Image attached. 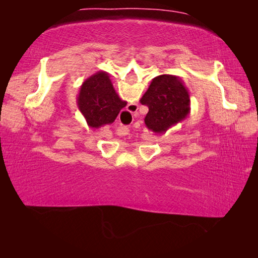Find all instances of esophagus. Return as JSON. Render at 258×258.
<instances>
[{
    "mask_svg": "<svg viewBox=\"0 0 258 258\" xmlns=\"http://www.w3.org/2000/svg\"><path fill=\"white\" fill-rule=\"evenodd\" d=\"M138 108H139L138 104L131 103V104H128V106H127V109H126V112H128V113H135V112H137V110H138ZM123 128H124L125 132H127V131H128V127H126V126H124Z\"/></svg>",
    "mask_w": 258,
    "mask_h": 258,
    "instance_id": "obj_1",
    "label": "esophagus"
}]
</instances>
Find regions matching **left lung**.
<instances>
[{
  "mask_svg": "<svg viewBox=\"0 0 258 258\" xmlns=\"http://www.w3.org/2000/svg\"><path fill=\"white\" fill-rule=\"evenodd\" d=\"M140 102L149 108L145 123L155 133H165L190 112L189 91L180 77L167 74L152 80Z\"/></svg>",
  "mask_w": 258,
  "mask_h": 258,
  "instance_id": "obj_1",
  "label": "left lung"
}]
</instances>
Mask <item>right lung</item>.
I'll use <instances>...</instances> for the list:
<instances>
[{
  "mask_svg": "<svg viewBox=\"0 0 258 258\" xmlns=\"http://www.w3.org/2000/svg\"><path fill=\"white\" fill-rule=\"evenodd\" d=\"M126 104L116 93L106 72H98L86 78L77 97V107L92 128L113 123Z\"/></svg>",
  "mask_w": 258,
  "mask_h": 258,
  "instance_id": "right-lung-1",
  "label": "right lung"
}]
</instances>
